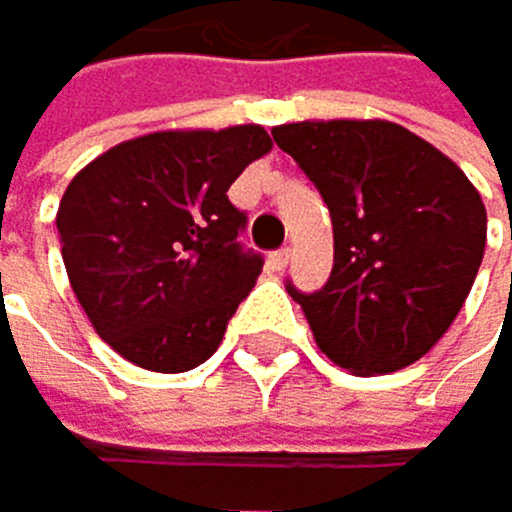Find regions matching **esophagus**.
<instances>
[{"instance_id": "1", "label": "esophagus", "mask_w": 512, "mask_h": 512, "mask_svg": "<svg viewBox=\"0 0 512 512\" xmlns=\"http://www.w3.org/2000/svg\"><path fill=\"white\" fill-rule=\"evenodd\" d=\"M290 258H293V251H290V248H280V251L270 254L267 264L274 267V270H286V264H290Z\"/></svg>"}]
</instances>
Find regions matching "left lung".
<instances>
[{
	"label": "left lung",
	"instance_id": "left-lung-1",
	"mask_svg": "<svg viewBox=\"0 0 512 512\" xmlns=\"http://www.w3.org/2000/svg\"><path fill=\"white\" fill-rule=\"evenodd\" d=\"M325 197L334 267L299 293L315 344L360 376L411 366L440 341L478 277L488 213L465 171L389 120H302L274 127Z\"/></svg>",
	"mask_w": 512,
	"mask_h": 512
}]
</instances>
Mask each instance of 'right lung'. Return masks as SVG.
I'll list each match as a JSON object with an SVG mask.
<instances>
[{"instance_id":"add662e5","label":"right lung","mask_w":512,"mask_h":512,"mask_svg":"<svg viewBox=\"0 0 512 512\" xmlns=\"http://www.w3.org/2000/svg\"><path fill=\"white\" fill-rule=\"evenodd\" d=\"M258 123L162 130L107 149L69 181L56 213L72 293L123 360L187 373L222 344L264 258L238 235L229 187L270 152Z\"/></svg>"}]
</instances>
